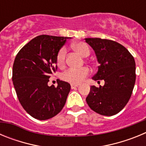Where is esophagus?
Returning a JSON list of instances; mask_svg holds the SVG:
<instances>
[{"label": "esophagus", "instance_id": "esophagus-1", "mask_svg": "<svg viewBox=\"0 0 146 146\" xmlns=\"http://www.w3.org/2000/svg\"><path fill=\"white\" fill-rule=\"evenodd\" d=\"M79 85H74V84H72L71 85V88L72 89H75L77 88H78Z\"/></svg>", "mask_w": 146, "mask_h": 146}]
</instances>
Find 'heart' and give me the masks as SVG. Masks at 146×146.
<instances>
[{
	"mask_svg": "<svg viewBox=\"0 0 146 146\" xmlns=\"http://www.w3.org/2000/svg\"><path fill=\"white\" fill-rule=\"evenodd\" d=\"M73 47L83 57H88L91 53L88 45L85 42H80L74 43L73 44ZM66 49L64 47L59 50L56 55V63L58 66H64L66 61ZM89 74L90 70L87 67H83L81 69H69L62 74L61 78L63 80L69 82L71 84L77 85L84 80Z\"/></svg>",
	"mask_w": 146,
	"mask_h": 146,
	"instance_id": "1",
	"label": "heart"
}]
</instances>
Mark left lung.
I'll return each instance as SVG.
<instances>
[{
  "instance_id": "left-lung-1",
  "label": "left lung",
  "mask_w": 146,
  "mask_h": 146,
  "mask_svg": "<svg viewBox=\"0 0 146 146\" xmlns=\"http://www.w3.org/2000/svg\"><path fill=\"white\" fill-rule=\"evenodd\" d=\"M86 42L99 63L93 80H104V86H91L86 102L94 112L111 116L119 113L131 97L136 79L135 59L126 47L113 40L87 38Z\"/></svg>"
}]
</instances>
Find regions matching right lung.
<instances>
[{"label":"right lung","instance_id":"1","mask_svg":"<svg viewBox=\"0 0 146 146\" xmlns=\"http://www.w3.org/2000/svg\"><path fill=\"white\" fill-rule=\"evenodd\" d=\"M69 37L40 35L31 40L17 55L12 81L19 102L33 118L47 120L58 114L65 105L71 86L58 80L48 86L57 71L56 55Z\"/></svg>","mask_w":146,"mask_h":146}]
</instances>
